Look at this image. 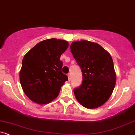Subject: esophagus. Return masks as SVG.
<instances>
[{
  "instance_id": "34e87169",
  "label": "esophagus",
  "mask_w": 135,
  "mask_h": 135,
  "mask_svg": "<svg viewBox=\"0 0 135 135\" xmlns=\"http://www.w3.org/2000/svg\"><path fill=\"white\" fill-rule=\"evenodd\" d=\"M68 78H69V81L71 80V76H70V74H68Z\"/></svg>"
}]
</instances>
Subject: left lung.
Instances as JSON below:
<instances>
[{"mask_svg": "<svg viewBox=\"0 0 135 135\" xmlns=\"http://www.w3.org/2000/svg\"><path fill=\"white\" fill-rule=\"evenodd\" d=\"M70 49L83 76L81 85L74 89L76 99L86 108L100 107L109 100L116 84L111 56L100 45L88 41L73 42Z\"/></svg>", "mask_w": 135, "mask_h": 135, "instance_id": "obj_1", "label": "left lung"}]
</instances>
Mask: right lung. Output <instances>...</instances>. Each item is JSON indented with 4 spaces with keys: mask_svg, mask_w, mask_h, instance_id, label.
<instances>
[{
    "mask_svg": "<svg viewBox=\"0 0 135 135\" xmlns=\"http://www.w3.org/2000/svg\"><path fill=\"white\" fill-rule=\"evenodd\" d=\"M69 47L66 41L44 40L24 57L20 82L25 94L39 104H46L57 97L68 77L62 72L61 54Z\"/></svg>",
    "mask_w": 135,
    "mask_h": 135,
    "instance_id": "add662e5",
    "label": "right lung"
}]
</instances>
